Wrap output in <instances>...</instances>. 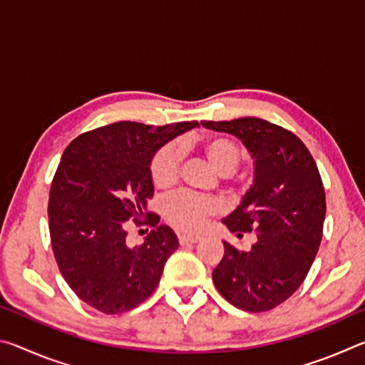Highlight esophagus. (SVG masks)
I'll use <instances>...</instances> for the list:
<instances>
[{
	"label": "esophagus",
	"mask_w": 365,
	"mask_h": 365,
	"mask_svg": "<svg viewBox=\"0 0 365 365\" xmlns=\"http://www.w3.org/2000/svg\"><path fill=\"white\" fill-rule=\"evenodd\" d=\"M201 240V237H197V235H180L178 237V242L180 245H191V243H197Z\"/></svg>",
	"instance_id": "34e87169"
}]
</instances>
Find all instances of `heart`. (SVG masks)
I'll return each mask as SVG.
<instances>
[{
	"mask_svg": "<svg viewBox=\"0 0 365 365\" xmlns=\"http://www.w3.org/2000/svg\"><path fill=\"white\" fill-rule=\"evenodd\" d=\"M202 151L220 175H230L242 163V153L232 140L211 137L202 143ZM182 163V150L177 143H165L154 153L150 163L151 182L156 188H169L177 182ZM219 212V205L211 197L178 191L163 202V215L177 230L195 233L207 219Z\"/></svg>",
	"mask_w": 365,
	"mask_h": 365,
	"instance_id": "heart-1",
	"label": "heart"
}]
</instances>
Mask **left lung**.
Here are the masks:
<instances>
[{"mask_svg": "<svg viewBox=\"0 0 365 365\" xmlns=\"http://www.w3.org/2000/svg\"><path fill=\"white\" fill-rule=\"evenodd\" d=\"M202 127L238 137L256 159L255 183L224 224L250 251L224 242L212 282L235 307L264 312L282 304L304 282L324 232L325 191L306 145L287 128L257 117L202 120Z\"/></svg>", "mask_w": 365, "mask_h": 365, "instance_id": "obj_1", "label": "left lung"}]
</instances>
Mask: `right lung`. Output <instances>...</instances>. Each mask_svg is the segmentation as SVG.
<instances>
[{
    "mask_svg": "<svg viewBox=\"0 0 365 365\" xmlns=\"http://www.w3.org/2000/svg\"><path fill=\"white\" fill-rule=\"evenodd\" d=\"M195 127L196 120L163 127L122 120L78 135L64 150L49 190L51 246L67 285L96 311L127 312L156 289L178 240L146 211L154 195L150 163ZM127 220L153 228L143 245L128 246Z\"/></svg>",
    "mask_w": 365,
    "mask_h": 365,
    "instance_id": "1",
    "label": "right lung"
}]
</instances>
